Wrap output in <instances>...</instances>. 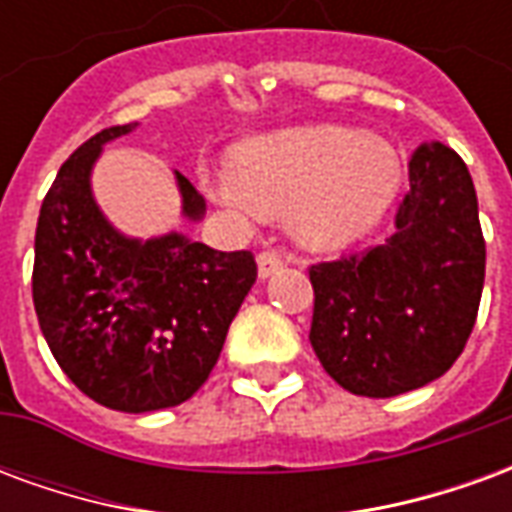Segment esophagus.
Returning a JSON list of instances; mask_svg holds the SVG:
<instances>
[{
  "instance_id": "obj_1",
  "label": "esophagus",
  "mask_w": 512,
  "mask_h": 512,
  "mask_svg": "<svg viewBox=\"0 0 512 512\" xmlns=\"http://www.w3.org/2000/svg\"><path fill=\"white\" fill-rule=\"evenodd\" d=\"M282 266H285V255L277 252V249H263V252L257 255V271H260V277L263 279L271 277V274Z\"/></svg>"
}]
</instances>
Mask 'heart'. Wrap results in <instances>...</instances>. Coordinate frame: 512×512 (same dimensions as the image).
<instances>
[{
    "mask_svg": "<svg viewBox=\"0 0 512 512\" xmlns=\"http://www.w3.org/2000/svg\"><path fill=\"white\" fill-rule=\"evenodd\" d=\"M233 178L213 180L216 200L244 213L290 208L304 244L343 246L365 235L395 200L403 161L384 139L359 128L307 126L244 142Z\"/></svg>",
    "mask_w": 512,
    "mask_h": 512,
    "instance_id": "1",
    "label": "heart"
}]
</instances>
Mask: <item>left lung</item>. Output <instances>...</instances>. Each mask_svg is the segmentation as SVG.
I'll return each mask as SVG.
<instances>
[{
  "mask_svg": "<svg viewBox=\"0 0 512 512\" xmlns=\"http://www.w3.org/2000/svg\"><path fill=\"white\" fill-rule=\"evenodd\" d=\"M395 227L386 244L310 266L312 351L354 395L395 397L444 376L480 310L485 238L452 147L414 153Z\"/></svg>",
  "mask_w": 512,
  "mask_h": 512,
  "instance_id": "obj_1",
  "label": "left lung"
}]
</instances>
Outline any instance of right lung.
I'll return each mask as SVG.
<instances>
[{
	"label": "right lung",
	"instance_id": "1",
	"mask_svg": "<svg viewBox=\"0 0 512 512\" xmlns=\"http://www.w3.org/2000/svg\"><path fill=\"white\" fill-rule=\"evenodd\" d=\"M134 126L90 136L57 172L35 230L32 301L62 373L115 411L180 406L211 376L235 312L257 279L252 252H219L172 233L131 241L106 222L90 169L101 145ZM183 213L205 200L178 172Z\"/></svg>",
	"mask_w": 512,
	"mask_h": 512
}]
</instances>
